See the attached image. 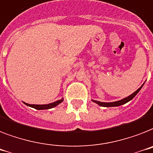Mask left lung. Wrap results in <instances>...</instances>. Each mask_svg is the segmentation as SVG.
Returning <instances> with one entry per match:
<instances>
[{
  "label": "left lung",
  "instance_id": "8db88e82",
  "mask_svg": "<svg viewBox=\"0 0 153 153\" xmlns=\"http://www.w3.org/2000/svg\"><path fill=\"white\" fill-rule=\"evenodd\" d=\"M143 85L144 84H142L141 86L136 91H134V93L131 94L130 96H129L128 97H126L124 98V99H123V100H118V101H115V102H100V101H96V100H92L94 102H96V103H97L98 105H100V106H101V107H118V106H121V105H123L125 104V103H126V102H128L129 101H130L131 100H133L134 97H135V96H136L137 94L138 93L139 91H140V89H141V88L143 87Z\"/></svg>",
  "mask_w": 153,
  "mask_h": 153
}]
</instances>
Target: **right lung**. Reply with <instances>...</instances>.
<instances>
[{
  "label": "right lung",
  "mask_w": 153,
  "mask_h": 153,
  "mask_svg": "<svg viewBox=\"0 0 153 153\" xmlns=\"http://www.w3.org/2000/svg\"><path fill=\"white\" fill-rule=\"evenodd\" d=\"M64 99L62 98V100H59L56 101V102H51V103H49V104H42V105H38V104H28V103H26L24 102L27 106H29L30 107H33L36 110H46V109H51V108H53V107H56L57 105L61 103L62 102H63Z\"/></svg>",
  "instance_id": "1"
}]
</instances>
